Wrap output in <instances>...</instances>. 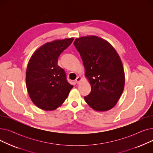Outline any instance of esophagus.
<instances>
[{"label":"esophagus","mask_w":153,"mask_h":153,"mask_svg":"<svg viewBox=\"0 0 153 153\" xmlns=\"http://www.w3.org/2000/svg\"><path fill=\"white\" fill-rule=\"evenodd\" d=\"M81 80H82V77H81V76H78V77L76 79L75 81H76V82L78 84H79V83H80V82L81 81Z\"/></svg>","instance_id":"esophagus-1"}]
</instances>
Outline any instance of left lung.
<instances>
[{"instance_id": "8db88e82", "label": "left lung", "mask_w": 153, "mask_h": 153, "mask_svg": "<svg viewBox=\"0 0 153 153\" xmlns=\"http://www.w3.org/2000/svg\"><path fill=\"white\" fill-rule=\"evenodd\" d=\"M74 45L85 68V76L91 85L84 100L92 108L104 111L113 108L120 98L125 85L121 59L107 41L96 36L76 38Z\"/></svg>"}]
</instances>
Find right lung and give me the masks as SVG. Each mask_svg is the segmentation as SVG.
Here are the masks:
<instances>
[{"label": "right lung", "instance_id": "obj_1", "mask_svg": "<svg viewBox=\"0 0 153 153\" xmlns=\"http://www.w3.org/2000/svg\"><path fill=\"white\" fill-rule=\"evenodd\" d=\"M74 38L46 43L31 56L26 72L27 89L31 101L44 110L61 106L73 87L66 79L65 71L58 65L61 53Z\"/></svg>", "mask_w": 153, "mask_h": 153}]
</instances>
